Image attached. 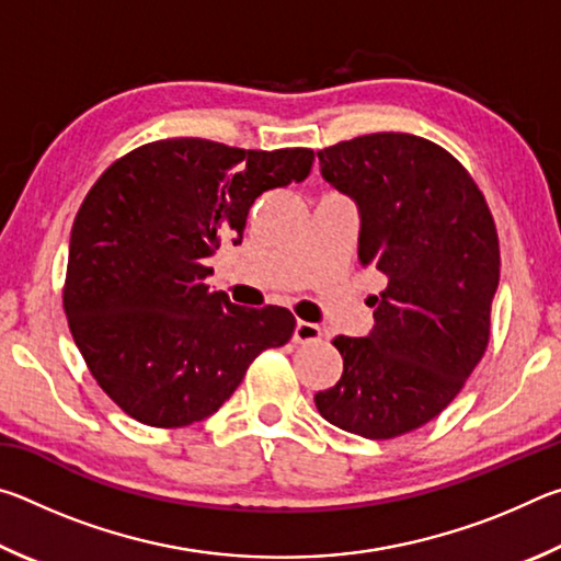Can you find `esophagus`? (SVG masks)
I'll return each mask as SVG.
<instances>
[{
    "label": "esophagus",
    "instance_id": "esophagus-1",
    "mask_svg": "<svg viewBox=\"0 0 561 561\" xmlns=\"http://www.w3.org/2000/svg\"><path fill=\"white\" fill-rule=\"evenodd\" d=\"M291 339L294 344H317L321 339V329L317 324H311V321H297Z\"/></svg>",
    "mask_w": 561,
    "mask_h": 561
}]
</instances>
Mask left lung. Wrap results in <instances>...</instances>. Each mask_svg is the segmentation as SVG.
Wrapping results in <instances>:
<instances>
[{"mask_svg":"<svg viewBox=\"0 0 561 561\" xmlns=\"http://www.w3.org/2000/svg\"><path fill=\"white\" fill-rule=\"evenodd\" d=\"M321 178L358 207V260L381 272L368 336H336L339 383L319 413L341 431L396 438L433 421L490 341L500 242L488 203L448 150L371 133L319 150Z\"/></svg>","mask_w":561,"mask_h":561,"instance_id":"left-lung-1","label":"left lung"}]
</instances>
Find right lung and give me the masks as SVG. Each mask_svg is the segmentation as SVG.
<instances>
[{
    "label": "right lung",
    "instance_id": "1",
    "mask_svg": "<svg viewBox=\"0 0 561 561\" xmlns=\"http://www.w3.org/2000/svg\"><path fill=\"white\" fill-rule=\"evenodd\" d=\"M314 150H242L168 138L116 160L71 227L64 311L91 376L136 421L180 428L213 415L264 348L294 334L284 307H237L205 279L242 242L262 193L301 183Z\"/></svg>",
    "mask_w": 561,
    "mask_h": 561
}]
</instances>
